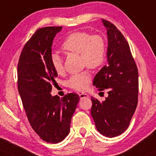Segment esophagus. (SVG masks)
<instances>
[{
	"label": "esophagus",
	"mask_w": 156,
	"mask_h": 156,
	"mask_svg": "<svg viewBox=\"0 0 156 156\" xmlns=\"http://www.w3.org/2000/svg\"><path fill=\"white\" fill-rule=\"evenodd\" d=\"M89 96L87 94H86V93H81V94H80V98L81 99H83V98H89Z\"/></svg>",
	"instance_id": "obj_1"
}]
</instances>
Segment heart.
Wrapping results in <instances>:
<instances>
[{
	"mask_svg": "<svg viewBox=\"0 0 156 156\" xmlns=\"http://www.w3.org/2000/svg\"><path fill=\"white\" fill-rule=\"evenodd\" d=\"M64 51L80 54L83 65L96 69L104 63L107 48L104 38L99 34L91 35L89 32L77 31L65 38L62 46ZM52 67L58 74L64 72L63 60L59 55L53 53L50 58ZM91 76L89 70L73 75L67 81V86L76 91H85L89 86Z\"/></svg>",
	"mask_w": 156,
	"mask_h": 156,
	"instance_id": "b5f03b06",
	"label": "heart"
}]
</instances>
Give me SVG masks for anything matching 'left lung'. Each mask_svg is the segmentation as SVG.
Returning a JSON list of instances; mask_svg holds the SVG:
<instances>
[{
  "label": "left lung",
  "mask_w": 156,
  "mask_h": 156,
  "mask_svg": "<svg viewBox=\"0 0 156 156\" xmlns=\"http://www.w3.org/2000/svg\"><path fill=\"white\" fill-rule=\"evenodd\" d=\"M107 29V65L95 75L93 85L108 96L100 102L91 97V114L98 131L107 137L128 128L138 101V70L129 45L116 27L102 19Z\"/></svg>",
  "instance_id": "left-lung-1"
}]
</instances>
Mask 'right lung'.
Listing matches in <instances>:
<instances>
[{
  "label": "right lung",
  "instance_id": "right-lung-1",
  "mask_svg": "<svg viewBox=\"0 0 156 156\" xmlns=\"http://www.w3.org/2000/svg\"><path fill=\"white\" fill-rule=\"evenodd\" d=\"M62 27L39 28L24 46L18 63V90L30 126L44 141L57 144L70 132L80 97L52 96L58 73L52 67V41Z\"/></svg>",
  "mask_w": 156,
  "mask_h": 156
}]
</instances>
